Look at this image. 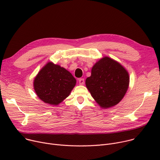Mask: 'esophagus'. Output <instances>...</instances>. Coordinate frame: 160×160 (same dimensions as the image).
Segmentation results:
<instances>
[{
	"label": "esophagus",
	"mask_w": 160,
	"mask_h": 160,
	"mask_svg": "<svg viewBox=\"0 0 160 160\" xmlns=\"http://www.w3.org/2000/svg\"><path fill=\"white\" fill-rule=\"evenodd\" d=\"M78 82H79L80 85H83V84H84V82H85L84 79H83V78H80L78 80Z\"/></svg>",
	"instance_id": "obj_1"
}]
</instances>
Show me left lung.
Masks as SVG:
<instances>
[{"mask_svg":"<svg viewBox=\"0 0 160 160\" xmlns=\"http://www.w3.org/2000/svg\"><path fill=\"white\" fill-rule=\"evenodd\" d=\"M129 74L118 62L104 56L93 66L86 86L96 102L104 109L119 104L128 89Z\"/></svg>","mask_w":160,"mask_h":160,"instance_id":"8db88e82","label":"left lung"}]
</instances>
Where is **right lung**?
<instances>
[{"label": "right lung", "instance_id": "right-lung-1", "mask_svg": "<svg viewBox=\"0 0 160 160\" xmlns=\"http://www.w3.org/2000/svg\"><path fill=\"white\" fill-rule=\"evenodd\" d=\"M77 80L60 65L49 62L33 80V89L38 97L46 104L57 106L68 97Z\"/></svg>", "mask_w": 160, "mask_h": 160}]
</instances>
